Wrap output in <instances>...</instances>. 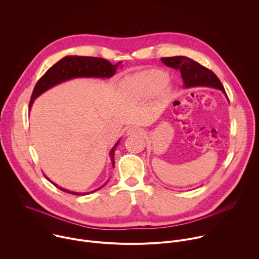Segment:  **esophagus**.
<instances>
[{
    "label": "esophagus",
    "instance_id": "34e87169",
    "mask_svg": "<svg viewBox=\"0 0 259 259\" xmlns=\"http://www.w3.org/2000/svg\"><path fill=\"white\" fill-rule=\"evenodd\" d=\"M142 131L138 127H131L127 130V135H135V134H141Z\"/></svg>",
    "mask_w": 259,
    "mask_h": 259
}]
</instances>
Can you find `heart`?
Instances as JSON below:
<instances>
[{"mask_svg":"<svg viewBox=\"0 0 259 259\" xmlns=\"http://www.w3.org/2000/svg\"><path fill=\"white\" fill-rule=\"evenodd\" d=\"M168 82V73L163 70H142L126 76L120 83V90L126 97L134 99L149 98L158 94L164 99H169L173 89L167 85Z\"/></svg>","mask_w":259,"mask_h":259,"instance_id":"heart-1","label":"heart"}]
</instances>
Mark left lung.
<instances>
[{"label": "left lung", "instance_id": "8db88e82", "mask_svg": "<svg viewBox=\"0 0 259 259\" xmlns=\"http://www.w3.org/2000/svg\"><path fill=\"white\" fill-rule=\"evenodd\" d=\"M161 61L169 67L179 69L183 80V88L210 87L220 90L228 98L223 84L220 83L215 73L195 60L186 56H173L161 58Z\"/></svg>", "mask_w": 259, "mask_h": 259}]
</instances>
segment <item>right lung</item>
Listing matches in <instances>:
<instances>
[{"label":"right lung","mask_w":259,"mask_h":259,"mask_svg":"<svg viewBox=\"0 0 259 259\" xmlns=\"http://www.w3.org/2000/svg\"><path fill=\"white\" fill-rule=\"evenodd\" d=\"M122 64V62H118L117 64H112L109 61L103 58H98V57H89V56H77V55H70V56H65L61 58L58 62H56L53 66H51L46 72L45 75L38 81V83L35 84L31 97H30V102H29V110L32 106L33 101L38 98L40 95L48 91L49 89L72 79H78V78H99V79H108L112 78L118 67ZM123 65H121L122 67ZM120 143V139L115 143V145L112 147V150L109 152V159L110 163H112L113 167L115 166V152L117 146ZM45 175V174H44ZM45 177L47 180L52 182L56 188L59 190L75 195V196H84L88 195L91 193H94L100 189H102L107 181L104 182L102 186L96 190H93L91 192H86V193H78V192H73V191H68L66 189H63L59 186H57L56 183L51 181L46 175Z\"/></svg>","instance_id":"obj_1"}]
</instances>
